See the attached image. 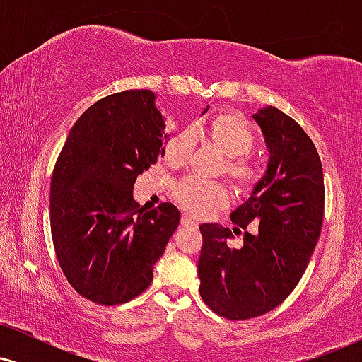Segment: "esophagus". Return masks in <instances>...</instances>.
I'll list each match as a JSON object with an SVG mask.
<instances>
[{
	"label": "esophagus",
	"mask_w": 362,
	"mask_h": 362,
	"mask_svg": "<svg viewBox=\"0 0 362 362\" xmlns=\"http://www.w3.org/2000/svg\"><path fill=\"white\" fill-rule=\"evenodd\" d=\"M182 224H184V226H197V221L190 218V216L184 214L182 216Z\"/></svg>",
	"instance_id": "1"
}]
</instances>
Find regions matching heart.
Masks as SVG:
<instances>
[{"label": "heart", "mask_w": 362, "mask_h": 362, "mask_svg": "<svg viewBox=\"0 0 362 362\" xmlns=\"http://www.w3.org/2000/svg\"><path fill=\"white\" fill-rule=\"evenodd\" d=\"M207 138L230 158L226 172L240 185H252L259 178V170L245 155L255 146V134L250 124L235 114H221L214 117L206 129ZM195 136L190 129H184L173 136L165 146V161L173 168H180L190 158ZM178 204L197 218L209 216L214 209L224 207L230 201V192L221 184H211L197 178H185L175 187Z\"/></svg>", "instance_id": "heart-1"}]
</instances>
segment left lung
<instances>
[{"mask_svg":"<svg viewBox=\"0 0 362 362\" xmlns=\"http://www.w3.org/2000/svg\"><path fill=\"white\" fill-rule=\"evenodd\" d=\"M252 119L271 153L264 177L231 213L233 230L199 226V293L228 320L260 317L293 293L317 247L325 206L322 161L300 124L271 105ZM252 221L259 223L257 233L245 232L244 247L230 249L233 233Z\"/></svg>","mask_w":362,"mask_h":362,"instance_id":"left-lung-1","label":"left lung"}]
</instances>
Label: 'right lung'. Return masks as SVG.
<instances>
[{
    "instance_id": "obj_1",
    "label": "right lung",
    "mask_w": 362,
    "mask_h": 362,
    "mask_svg": "<svg viewBox=\"0 0 362 362\" xmlns=\"http://www.w3.org/2000/svg\"><path fill=\"white\" fill-rule=\"evenodd\" d=\"M209 105L202 110L204 115ZM165 115L151 90L109 95L76 120L51 180V231L66 279L98 305L127 303L153 281V267L180 223L165 202L134 211V182L165 156Z\"/></svg>"
}]
</instances>
